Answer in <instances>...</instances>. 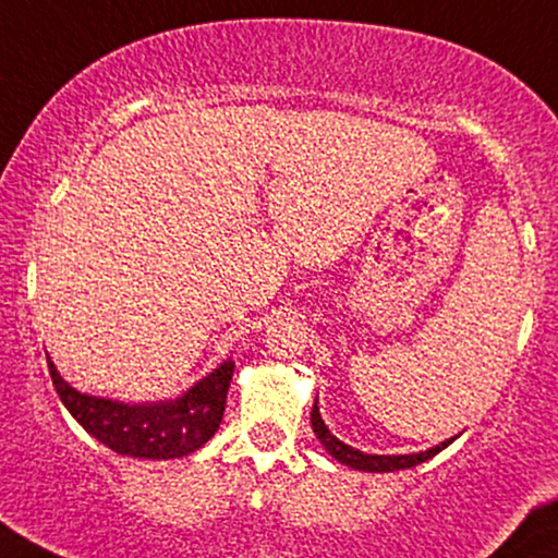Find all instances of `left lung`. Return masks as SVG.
<instances>
[{
    "instance_id": "8db88e82",
    "label": "left lung",
    "mask_w": 558,
    "mask_h": 558,
    "mask_svg": "<svg viewBox=\"0 0 558 558\" xmlns=\"http://www.w3.org/2000/svg\"><path fill=\"white\" fill-rule=\"evenodd\" d=\"M312 427L316 437H319V442L324 448H327V453L335 458V461L344 463V466L355 469V471H371V474H384V471H401V469H412L417 466V463H425L427 458H433L440 453L442 448H448L450 442L456 440V437H450V440L440 442V446L429 448V450H422V453H409V456H371V453H363V450L352 448V446H344L340 437H335L329 433V427L324 425L322 414H319V407H316L314 401V409H312Z\"/></svg>"
}]
</instances>
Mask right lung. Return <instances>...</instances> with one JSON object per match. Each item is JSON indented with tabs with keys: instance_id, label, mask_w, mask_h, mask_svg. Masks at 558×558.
<instances>
[{
	"instance_id": "right-lung-1",
	"label": "right lung",
	"mask_w": 558,
	"mask_h": 558,
	"mask_svg": "<svg viewBox=\"0 0 558 558\" xmlns=\"http://www.w3.org/2000/svg\"><path fill=\"white\" fill-rule=\"evenodd\" d=\"M48 371L56 393L69 414L92 437L121 456L133 458H182L214 437L227 409V391L234 376V361H223L214 373L197 380L178 399L154 404H123L102 397H89L72 389L59 376L48 357Z\"/></svg>"
}]
</instances>
